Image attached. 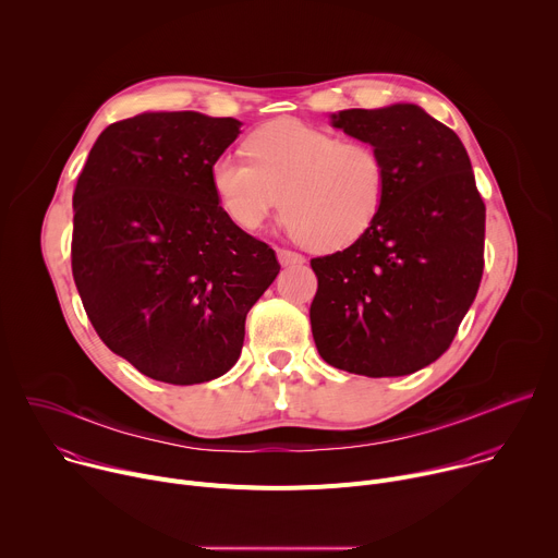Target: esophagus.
<instances>
[{"instance_id":"obj_1","label":"esophagus","mask_w":558,"mask_h":558,"mask_svg":"<svg viewBox=\"0 0 558 558\" xmlns=\"http://www.w3.org/2000/svg\"><path fill=\"white\" fill-rule=\"evenodd\" d=\"M278 260L284 265V267H291V265H300L304 258L295 252H289V250H278Z\"/></svg>"}]
</instances>
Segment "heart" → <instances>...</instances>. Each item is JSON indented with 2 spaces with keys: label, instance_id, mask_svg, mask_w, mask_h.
Returning a JSON list of instances; mask_svg holds the SVG:
<instances>
[{
  "label": "heart",
  "instance_id": "1",
  "mask_svg": "<svg viewBox=\"0 0 558 558\" xmlns=\"http://www.w3.org/2000/svg\"><path fill=\"white\" fill-rule=\"evenodd\" d=\"M250 158L220 154L209 168L220 209L258 229L287 207L284 227L308 247L336 252L362 238L388 192L381 154L298 119H276L247 138Z\"/></svg>",
  "mask_w": 558,
  "mask_h": 558
}]
</instances>
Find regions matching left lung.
Segmentation results:
<instances>
[{
	"label": "left lung",
	"instance_id": "8db88e82",
	"mask_svg": "<svg viewBox=\"0 0 558 558\" xmlns=\"http://www.w3.org/2000/svg\"><path fill=\"white\" fill-rule=\"evenodd\" d=\"M331 125L381 154L388 192L351 247L311 260L313 340L340 371L411 375L450 347L480 289L486 205L463 143L424 108L340 110Z\"/></svg>",
	"mask_w": 558,
	"mask_h": 558
}]
</instances>
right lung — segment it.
Wrapping results in <instances>:
<instances>
[{
	"label": "right lung",
	"instance_id": "add662e5",
	"mask_svg": "<svg viewBox=\"0 0 558 558\" xmlns=\"http://www.w3.org/2000/svg\"><path fill=\"white\" fill-rule=\"evenodd\" d=\"M241 121L141 112L95 141L72 196V276L104 344L143 375L201 384L241 357L276 252L220 209L209 168Z\"/></svg>",
	"mask_w": 558,
	"mask_h": 558
}]
</instances>
